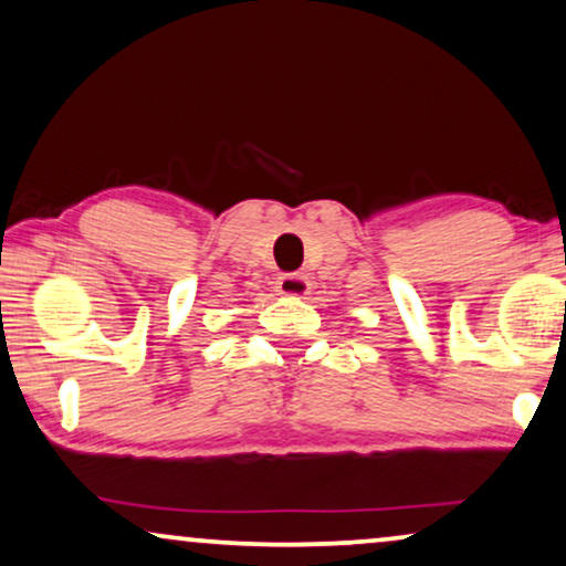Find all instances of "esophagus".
I'll return each instance as SVG.
<instances>
[{
	"mask_svg": "<svg viewBox=\"0 0 566 566\" xmlns=\"http://www.w3.org/2000/svg\"><path fill=\"white\" fill-rule=\"evenodd\" d=\"M276 292L282 297H305L311 292V282L303 274H284L279 276Z\"/></svg>",
	"mask_w": 566,
	"mask_h": 566,
	"instance_id": "1",
	"label": "esophagus"
}]
</instances>
